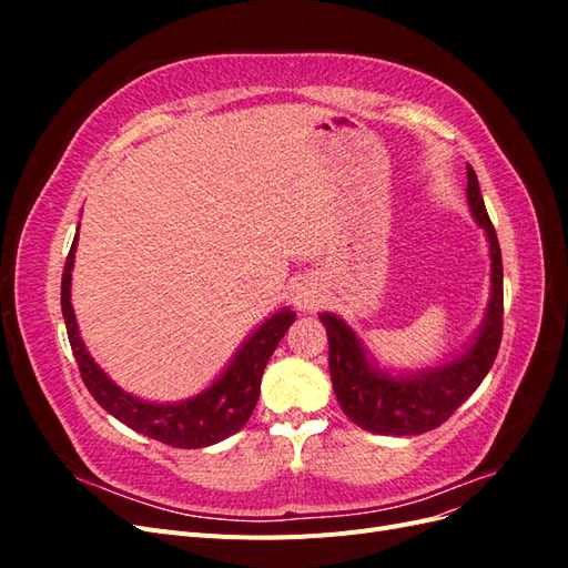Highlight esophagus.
Wrapping results in <instances>:
<instances>
[{
	"mask_svg": "<svg viewBox=\"0 0 568 568\" xmlns=\"http://www.w3.org/2000/svg\"><path fill=\"white\" fill-rule=\"evenodd\" d=\"M291 301L298 307L301 313H315L320 311V305L324 303L322 286L313 277H303L294 286H291Z\"/></svg>",
	"mask_w": 568,
	"mask_h": 568,
	"instance_id": "esophagus-1",
	"label": "esophagus"
}]
</instances>
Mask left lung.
Listing matches in <instances>:
<instances>
[{
	"label": "left lung",
	"mask_w": 568,
	"mask_h": 568,
	"mask_svg": "<svg viewBox=\"0 0 568 568\" xmlns=\"http://www.w3.org/2000/svg\"><path fill=\"white\" fill-rule=\"evenodd\" d=\"M467 203L490 251V298L484 322L453 359L426 369L379 367L353 326L320 313L329 336V374L336 400L359 428L382 436H417L440 426L486 379L503 338V253L480 196L474 168L467 165Z\"/></svg>",
	"instance_id": "obj_1"
}]
</instances>
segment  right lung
I'll return each instance as SVG.
<instances>
[{"label":"right lung","instance_id":"1","mask_svg":"<svg viewBox=\"0 0 568 568\" xmlns=\"http://www.w3.org/2000/svg\"><path fill=\"white\" fill-rule=\"evenodd\" d=\"M75 248L78 234L73 239L71 253H68L63 267L61 311L82 382L94 395V400L118 422L130 426L132 432L144 434L165 445H173V448H209V445L225 440L227 436L236 434L239 428H244V424L253 415L257 395H261V379L267 359L274 353V348L280 346V341L288 326L294 324L296 313L284 305L277 313H272L265 322L257 324V329H253L244 338V343L236 348V353L232 355L227 367L220 372L217 379H213L209 388L192 395V398L175 403L136 398V395L120 388L111 376L94 363L90 351L84 348L71 303V272L75 265Z\"/></svg>","mask_w":568,"mask_h":568}]
</instances>
